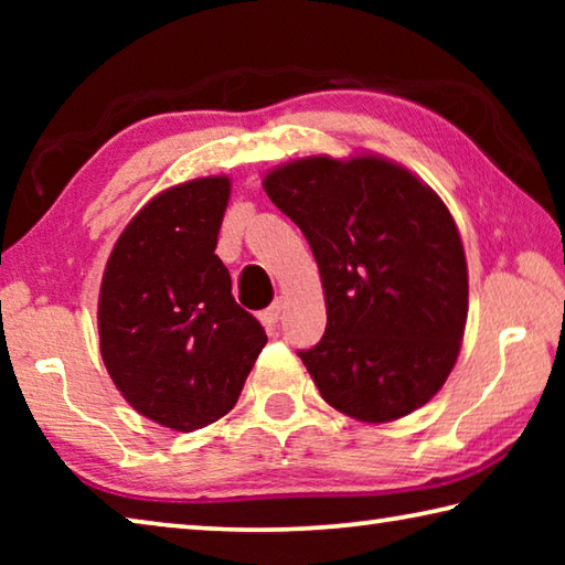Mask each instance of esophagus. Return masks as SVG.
I'll return each instance as SVG.
<instances>
[{
  "mask_svg": "<svg viewBox=\"0 0 565 565\" xmlns=\"http://www.w3.org/2000/svg\"><path fill=\"white\" fill-rule=\"evenodd\" d=\"M281 311H284V301L281 299H276L269 309H264L262 313H259V319H262V323L266 329H274L276 323H279V319H281Z\"/></svg>",
  "mask_w": 565,
  "mask_h": 565,
  "instance_id": "obj_1",
  "label": "esophagus"
}]
</instances>
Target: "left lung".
<instances>
[{
	"instance_id": "left-lung-1",
	"label": "left lung",
	"mask_w": 565,
	"mask_h": 565,
	"mask_svg": "<svg viewBox=\"0 0 565 565\" xmlns=\"http://www.w3.org/2000/svg\"><path fill=\"white\" fill-rule=\"evenodd\" d=\"M319 264L327 331L299 356L327 404L369 424L424 406L468 313L463 244L434 189L379 157H309L264 179Z\"/></svg>"
}]
</instances>
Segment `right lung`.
Here are the masks:
<instances>
[{
    "label": "right lung",
    "mask_w": 565,
    "mask_h": 565,
    "mask_svg": "<svg viewBox=\"0 0 565 565\" xmlns=\"http://www.w3.org/2000/svg\"><path fill=\"white\" fill-rule=\"evenodd\" d=\"M228 189L206 177L161 191L124 228L102 279L104 366L141 416L174 431L228 414L266 343L214 254Z\"/></svg>",
    "instance_id": "obj_1"
}]
</instances>
